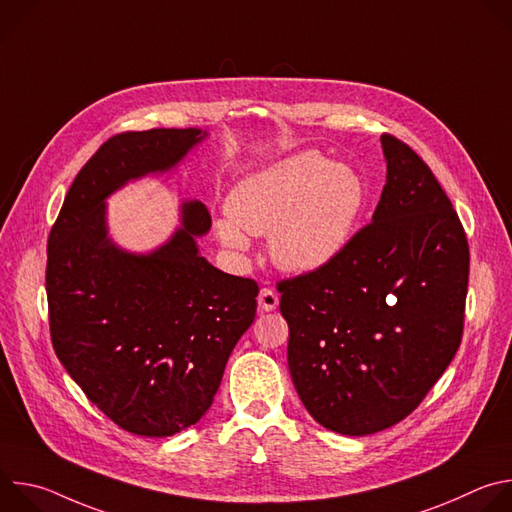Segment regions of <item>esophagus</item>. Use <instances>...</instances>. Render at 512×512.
Returning a JSON list of instances; mask_svg holds the SVG:
<instances>
[{
	"label": "esophagus",
	"instance_id": "obj_1",
	"mask_svg": "<svg viewBox=\"0 0 512 512\" xmlns=\"http://www.w3.org/2000/svg\"><path fill=\"white\" fill-rule=\"evenodd\" d=\"M257 302H259V308H261L263 312H273V310L277 308V304H279V296L275 294V291H273L271 287H263V289L259 291Z\"/></svg>",
	"mask_w": 512,
	"mask_h": 512
}]
</instances>
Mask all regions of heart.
<instances>
[{
  "label": "heart",
  "instance_id": "b5f03b06",
  "mask_svg": "<svg viewBox=\"0 0 512 512\" xmlns=\"http://www.w3.org/2000/svg\"><path fill=\"white\" fill-rule=\"evenodd\" d=\"M360 178L346 166L304 152L243 178L229 196L231 218L216 235L233 251L249 249V235H269L273 261L287 271H316L334 261L362 210Z\"/></svg>",
  "mask_w": 512,
  "mask_h": 512
}]
</instances>
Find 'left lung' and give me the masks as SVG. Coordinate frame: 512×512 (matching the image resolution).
I'll return each instance as SVG.
<instances>
[{"label":"left lung","instance_id":"obj_1","mask_svg":"<svg viewBox=\"0 0 512 512\" xmlns=\"http://www.w3.org/2000/svg\"><path fill=\"white\" fill-rule=\"evenodd\" d=\"M387 184L373 223L322 269L277 281L291 381L330 431L369 435L419 407L460 348L470 249L429 166L381 137Z\"/></svg>","mask_w":512,"mask_h":512}]
</instances>
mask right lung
Segmentation results:
<instances>
[{"mask_svg": "<svg viewBox=\"0 0 512 512\" xmlns=\"http://www.w3.org/2000/svg\"><path fill=\"white\" fill-rule=\"evenodd\" d=\"M202 137L164 127L109 137L48 235L54 352L89 401L135 435H174L206 413L257 312L255 279L198 255L194 237L210 229L202 202L182 206V229L150 255H129L107 237L103 200L131 178L170 170Z\"/></svg>", "mask_w": 512, "mask_h": 512, "instance_id": "add662e5", "label": "right lung"}]
</instances>
